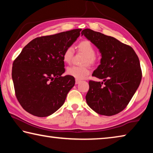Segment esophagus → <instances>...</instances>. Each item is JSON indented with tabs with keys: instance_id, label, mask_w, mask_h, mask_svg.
Segmentation results:
<instances>
[{
	"instance_id": "1",
	"label": "esophagus",
	"mask_w": 153,
	"mask_h": 153,
	"mask_svg": "<svg viewBox=\"0 0 153 153\" xmlns=\"http://www.w3.org/2000/svg\"><path fill=\"white\" fill-rule=\"evenodd\" d=\"M80 82H81V81H80V80L76 79V84H78Z\"/></svg>"
}]
</instances>
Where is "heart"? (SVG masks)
Here are the masks:
<instances>
[{
    "label": "heart",
    "mask_w": 153,
    "mask_h": 153,
    "mask_svg": "<svg viewBox=\"0 0 153 153\" xmlns=\"http://www.w3.org/2000/svg\"><path fill=\"white\" fill-rule=\"evenodd\" d=\"M77 48L79 51L86 55L84 63L92 64L95 61V48L92 44L88 40H84L79 42L77 45ZM74 48L72 47H67L63 53V60L67 63H69L74 55ZM90 71L86 67L70 66L67 67V74L77 79H81L89 74Z\"/></svg>",
    "instance_id": "1"
}]
</instances>
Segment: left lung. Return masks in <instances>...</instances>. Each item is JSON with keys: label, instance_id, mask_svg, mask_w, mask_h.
<instances>
[{"label": "left lung", "instance_id": "8db88e82", "mask_svg": "<svg viewBox=\"0 0 153 153\" xmlns=\"http://www.w3.org/2000/svg\"><path fill=\"white\" fill-rule=\"evenodd\" d=\"M81 33L97 46L102 56L92 76L102 81L89 82L87 104L100 115L117 114L126 107L140 84L138 56L131 46L111 36L90 29Z\"/></svg>", "mask_w": 153, "mask_h": 153}]
</instances>
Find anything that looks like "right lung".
<instances>
[{"mask_svg": "<svg viewBox=\"0 0 153 153\" xmlns=\"http://www.w3.org/2000/svg\"><path fill=\"white\" fill-rule=\"evenodd\" d=\"M72 30L32 40L13 64L12 79L22 107L32 115L47 117L64 104L75 85V78L65 72L63 53L80 35Z\"/></svg>", "mask_w": 153, "mask_h": 153, "instance_id": "1", "label": "right lung"}]
</instances>
